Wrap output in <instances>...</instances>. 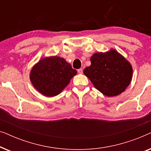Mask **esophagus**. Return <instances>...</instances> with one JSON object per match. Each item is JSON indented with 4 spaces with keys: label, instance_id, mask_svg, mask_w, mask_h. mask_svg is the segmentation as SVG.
<instances>
[{
    "label": "esophagus",
    "instance_id": "34e87169",
    "mask_svg": "<svg viewBox=\"0 0 151 151\" xmlns=\"http://www.w3.org/2000/svg\"><path fill=\"white\" fill-rule=\"evenodd\" d=\"M78 73L82 74V73H83V70H82V69H78Z\"/></svg>",
    "mask_w": 151,
    "mask_h": 151
}]
</instances>
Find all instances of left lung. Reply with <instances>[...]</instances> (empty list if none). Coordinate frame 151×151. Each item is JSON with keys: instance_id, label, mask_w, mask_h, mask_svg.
Here are the masks:
<instances>
[{"instance_id": "obj_1", "label": "left lung", "mask_w": 151, "mask_h": 151, "mask_svg": "<svg viewBox=\"0 0 151 151\" xmlns=\"http://www.w3.org/2000/svg\"><path fill=\"white\" fill-rule=\"evenodd\" d=\"M91 66L84 69V75L105 96L119 95L131 83V64L115 50L96 53L91 58Z\"/></svg>"}]
</instances>
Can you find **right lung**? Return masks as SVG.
Here are the masks:
<instances>
[{
  "label": "right lung",
  "mask_w": 151,
  "mask_h": 151,
  "mask_svg": "<svg viewBox=\"0 0 151 151\" xmlns=\"http://www.w3.org/2000/svg\"><path fill=\"white\" fill-rule=\"evenodd\" d=\"M77 73L69 63L60 57L45 58L32 68L30 80L39 92L47 97L58 95Z\"/></svg>",
  "instance_id": "add662e5"
}]
</instances>
